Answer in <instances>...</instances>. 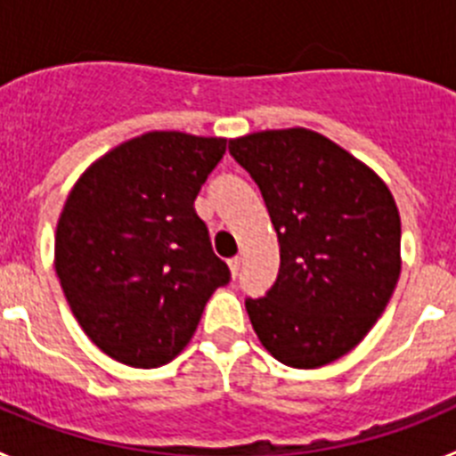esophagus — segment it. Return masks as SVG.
<instances>
[{
	"mask_svg": "<svg viewBox=\"0 0 456 456\" xmlns=\"http://www.w3.org/2000/svg\"><path fill=\"white\" fill-rule=\"evenodd\" d=\"M228 267H231L232 278H237V273H240V267H241V257H231V260H228Z\"/></svg>",
	"mask_w": 456,
	"mask_h": 456,
	"instance_id": "obj_1",
	"label": "esophagus"
}]
</instances>
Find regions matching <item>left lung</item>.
Wrapping results in <instances>:
<instances>
[{"label": "left lung", "instance_id": "8db88e82", "mask_svg": "<svg viewBox=\"0 0 456 456\" xmlns=\"http://www.w3.org/2000/svg\"><path fill=\"white\" fill-rule=\"evenodd\" d=\"M228 151L263 193L281 247L276 283L247 299L257 338L289 368L352 352L400 278V212L377 173L317 132H256Z\"/></svg>", "mask_w": 456, "mask_h": 456}]
</instances>
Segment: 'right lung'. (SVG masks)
Here are the masks:
<instances>
[{
	"instance_id": "obj_1",
	"label": "right lung",
	"mask_w": 456,
	"mask_h": 456,
	"mask_svg": "<svg viewBox=\"0 0 456 456\" xmlns=\"http://www.w3.org/2000/svg\"><path fill=\"white\" fill-rule=\"evenodd\" d=\"M225 139L148 132L98 159L56 225V276L86 336L132 368L178 356L231 281L193 200Z\"/></svg>"
}]
</instances>
